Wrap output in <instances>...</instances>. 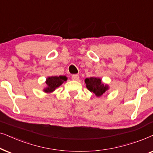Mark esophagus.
Instances as JSON below:
<instances>
[{
	"label": "esophagus",
	"instance_id": "esophagus-1",
	"mask_svg": "<svg viewBox=\"0 0 153 153\" xmlns=\"http://www.w3.org/2000/svg\"><path fill=\"white\" fill-rule=\"evenodd\" d=\"M71 78H72L73 80H79V79H80L78 75H73Z\"/></svg>",
	"mask_w": 153,
	"mask_h": 153
}]
</instances>
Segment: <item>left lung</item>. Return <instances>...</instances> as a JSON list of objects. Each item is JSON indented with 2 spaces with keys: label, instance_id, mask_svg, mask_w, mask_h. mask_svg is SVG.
Wrapping results in <instances>:
<instances>
[{
  "label": "left lung",
  "instance_id": "1",
  "mask_svg": "<svg viewBox=\"0 0 153 153\" xmlns=\"http://www.w3.org/2000/svg\"><path fill=\"white\" fill-rule=\"evenodd\" d=\"M87 89L94 94L97 97H101L105 91L109 89V86L107 84H103L101 79L97 77H91L85 80Z\"/></svg>",
  "mask_w": 153,
  "mask_h": 153
}]
</instances>
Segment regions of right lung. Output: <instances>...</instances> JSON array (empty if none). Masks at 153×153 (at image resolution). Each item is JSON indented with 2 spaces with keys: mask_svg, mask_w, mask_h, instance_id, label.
Segmentation results:
<instances>
[{
  "mask_svg": "<svg viewBox=\"0 0 153 153\" xmlns=\"http://www.w3.org/2000/svg\"><path fill=\"white\" fill-rule=\"evenodd\" d=\"M67 77L65 75L60 76H51L46 78V86L44 87L43 91L45 93H52L56 88L61 86L63 83L67 80Z\"/></svg>",
  "mask_w": 153,
  "mask_h": 153,
  "instance_id": "add662e5",
  "label": "right lung"
}]
</instances>
